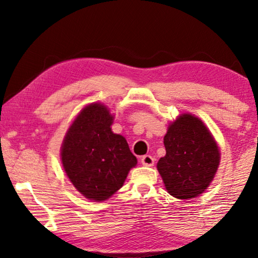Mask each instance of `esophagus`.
Returning <instances> with one entry per match:
<instances>
[{
  "instance_id": "obj_1",
  "label": "esophagus",
  "mask_w": 258,
  "mask_h": 258,
  "mask_svg": "<svg viewBox=\"0 0 258 258\" xmlns=\"http://www.w3.org/2000/svg\"><path fill=\"white\" fill-rule=\"evenodd\" d=\"M154 157L150 156V155H144L141 158V162H142L143 165H146V167H151V165H154Z\"/></svg>"
}]
</instances>
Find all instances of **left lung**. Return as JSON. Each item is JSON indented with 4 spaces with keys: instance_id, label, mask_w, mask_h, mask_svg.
<instances>
[{
    "instance_id": "obj_1",
    "label": "left lung",
    "mask_w": 258,
    "mask_h": 258,
    "mask_svg": "<svg viewBox=\"0 0 258 258\" xmlns=\"http://www.w3.org/2000/svg\"><path fill=\"white\" fill-rule=\"evenodd\" d=\"M165 154L157 170L165 189L179 200L197 197L215 177L220 149L209 129L199 117L183 114L169 124L164 136Z\"/></svg>"
}]
</instances>
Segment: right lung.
I'll use <instances>...</instances> for the list:
<instances>
[{
    "instance_id": "obj_1",
    "label": "right lung",
    "mask_w": 258,
    "mask_h": 258,
    "mask_svg": "<svg viewBox=\"0 0 258 258\" xmlns=\"http://www.w3.org/2000/svg\"><path fill=\"white\" fill-rule=\"evenodd\" d=\"M114 116L101 103L82 109L61 147L67 176L86 197L100 202L114 195L137 163L122 135L111 132Z\"/></svg>"
}]
</instances>
